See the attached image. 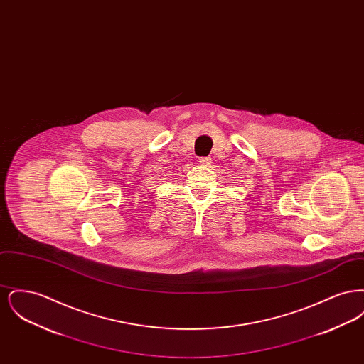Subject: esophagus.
Listing matches in <instances>:
<instances>
[{
  "label": "esophagus",
  "mask_w": 364,
  "mask_h": 364,
  "mask_svg": "<svg viewBox=\"0 0 364 364\" xmlns=\"http://www.w3.org/2000/svg\"><path fill=\"white\" fill-rule=\"evenodd\" d=\"M202 166H208L210 164H211V159L208 158V156H202V158H199V161H198Z\"/></svg>",
  "instance_id": "obj_1"
}]
</instances>
